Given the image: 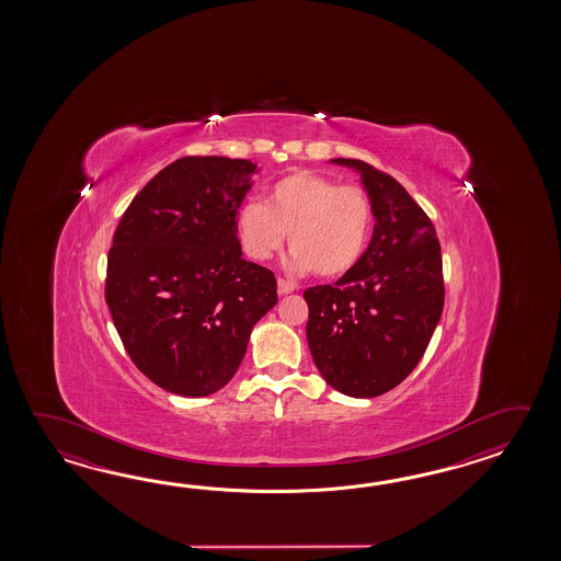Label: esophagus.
I'll return each instance as SVG.
<instances>
[{
	"label": "esophagus",
	"mask_w": 561,
	"mask_h": 561,
	"mask_svg": "<svg viewBox=\"0 0 561 561\" xmlns=\"http://www.w3.org/2000/svg\"><path fill=\"white\" fill-rule=\"evenodd\" d=\"M276 288H278V295H288V293L297 290V285L290 283V280H285V278H278L276 280Z\"/></svg>",
	"instance_id": "esophagus-1"
}]
</instances>
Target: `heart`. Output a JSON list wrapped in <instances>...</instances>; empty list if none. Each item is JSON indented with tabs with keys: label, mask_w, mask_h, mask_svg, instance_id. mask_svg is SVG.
Listing matches in <instances>:
<instances>
[{
	"label": "heart",
	"mask_w": 561,
	"mask_h": 561,
	"mask_svg": "<svg viewBox=\"0 0 561 561\" xmlns=\"http://www.w3.org/2000/svg\"><path fill=\"white\" fill-rule=\"evenodd\" d=\"M234 227L252 261H268L288 234L290 271L336 278L363 259L373 228V204L357 186H339L317 172L295 170L266 188L264 203L242 204Z\"/></svg>",
	"instance_id": "1"
}]
</instances>
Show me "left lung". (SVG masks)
Returning <instances> with one entry per match:
<instances>
[{
  "instance_id": "left-lung-1",
  "label": "left lung",
  "mask_w": 561,
  "mask_h": 561,
  "mask_svg": "<svg viewBox=\"0 0 561 561\" xmlns=\"http://www.w3.org/2000/svg\"><path fill=\"white\" fill-rule=\"evenodd\" d=\"M369 194L375 228L357 266L334 285L310 286V355L339 393L370 399L387 393L417 367L442 319V247L430 216L389 174L355 158Z\"/></svg>"
}]
</instances>
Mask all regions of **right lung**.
I'll return each mask as SVG.
<instances>
[{"mask_svg": "<svg viewBox=\"0 0 561 561\" xmlns=\"http://www.w3.org/2000/svg\"><path fill=\"white\" fill-rule=\"evenodd\" d=\"M256 170L242 158H180L136 194L114 232L107 307L134 365L164 391L222 389L278 300L273 271L242 259L234 227Z\"/></svg>", "mask_w": 561, "mask_h": 561, "instance_id": "1", "label": "right lung"}]
</instances>
